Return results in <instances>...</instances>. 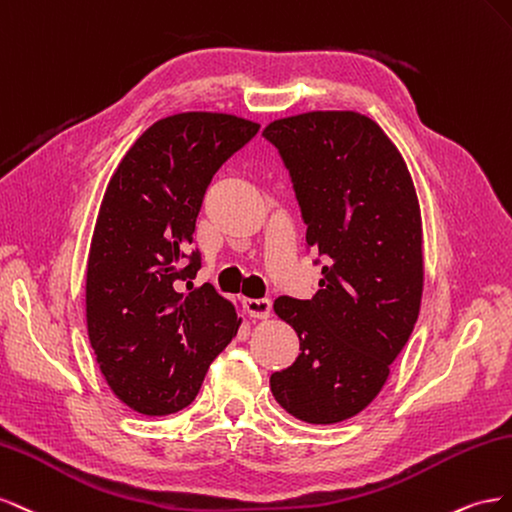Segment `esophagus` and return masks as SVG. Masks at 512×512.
<instances>
[{"label": "esophagus", "mask_w": 512, "mask_h": 512, "mask_svg": "<svg viewBox=\"0 0 512 512\" xmlns=\"http://www.w3.org/2000/svg\"><path fill=\"white\" fill-rule=\"evenodd\" d=\"M246 313L251 319H268L272 313V302L270 300H246Z\"/></svg>", "instance_id": "34e87169"}]
</instances>
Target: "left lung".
Here are the masks:
<instances>
[{"label": "left lung", "mask_w": 512, "mask_h": 512, "mask_svg": "<svg viewBox=\"0 0 512 512\" xmlns=\"http://www.w3.org/2000/svg\"><path fill=\"white\" fill-rule=\"evenodd\" d=\"M264 135L294 180L306 244L328 257L311 300L276 298L300 354L270 377L285 412L311 425L360 414L390 375L420 313L425 257L412 173L358 111H306Z\"/></svg>", "instance_id": "1"}]
</instances>
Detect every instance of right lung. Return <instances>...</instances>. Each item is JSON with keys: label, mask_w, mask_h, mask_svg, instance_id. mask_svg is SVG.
I'll return each instance as SVG.
<instances>
[{"label": "right lung", "mask_w": 512, "mask_h": 512, "mask_svg": "<svg viewBox=\"0 0 512 512\" xmlns=\"http://www.w3.org/2000/svg\"><path fill=\"white\" fill-rule=\"evenodd\" d=\"M257 130L231 113L169 115L130 145L107 184L87 255V334L115 397L143 416L184 410L242 324L210 283L180 291L201 266L197 253L181 266L214 173Z\"/></svg>", "instance_id": "add662e5"}]
</instances>
